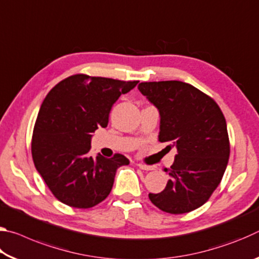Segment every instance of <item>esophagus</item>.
Segmentation results:
<instances>
[{
    "label": "esophagus",
    "instance_id": "34e87169",
    "mask_svg": "<svg viewBox=\"0 0 259 259\" xmlns=\"http://www.w3.org/2000/svg\"><path fill=\"white\" fill-rule=\"evenodd\" d=\"M140 169L142 170H145V171H150V170H153V166L151 165H147V164H143V163H138L137 164Z\"/></svg>",
    "mask_w": 259,
    "mask_h": 259
}]
</instances>
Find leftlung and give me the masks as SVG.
I'll return each instance as SVG.
<instances>
[{
  "instance_id": "obj_1",
  "label": "left lung",
  "mask_w": 259,
  "mask_h": 259,
  "mask_svg": "<svg viewBox=\"0 0 259 259\" xmlns=\"http://www.w3.org/2000/svg\"><path fill=\"white\" fill-rule=\"evenodd\" d=\"M138 90L159 111V142L171 143L178 151L165 170L170 176L165 188L148 196L165 212H190L207 202L225 172L230 157L225 117L212 98L185 82H142Z\"/></svg>"
}]
</instances>
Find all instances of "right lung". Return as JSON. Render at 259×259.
I'll use <instances>...</instances> for the list:
<instances>
[{"mask_svg": "<svg viewBox=\"0 0 259 259\" xmlns=\"http://www.w3.org/2000/svg\"><path fill=\"white\" fill-rule=\"evenodd\" d=\"M138 81H120L84 74L65 78L41 105L32 138L35 168L60 202L87 209L111 192L124 155L89 156L93 133L105 128L113 104Z\"/></svg>", "mask_w": 259, "mask_h": 259, "instance_id": "obj_1", "label": "right lung"}]
</instances>
